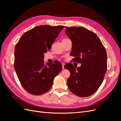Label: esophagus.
Segmentation results:
<instances>
[{"mask_svg": "<svg viewBox=\"0 0 121 121\" xmlns=\"http://www.w3.org/2000/svg\"><path fill=\"white\" fill-rule=\"evenodd\" d=\"M64 66H65V64L62 63V67H63V69H64Z\"/></svg>", "mask_w": 121, "mask_h": 121, "instance_id": "34e87169", "label": "esophagus"}]
</instances>
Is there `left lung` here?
<instances>
[{"label":"left lung","mask_w":121,"mask_h":121,"mask_svg":"<svg viewBox=\"0 0 121 121\" xmlns=\"http://www.w3.org/2000/svg\"><path fill=\"white\" fill-rule=\"evenodd\" d=\"M65 32L73 44V60L81 64L77 68L67 63L64 68L70 72L67 80L69 89L76 95L89 96L98 90L107 69L105 47L92 31L82 27H65Z\"/></svg>","instance_id":"8db88e82"}]
</instances>
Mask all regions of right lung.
<instances>
[{"mask_svg": "<svg viewBox=\"0 0 121 121\" xmlns=\"http://www.w3.org/2000/svg\"><path fill=\"white\" fill-rule=\"evenodd\" d=\"M64 26H38L25 32L14 49V68L22 86L28 92L39 95L52 88L62 69L59 61L44 65V53L51 49Z\"/></svg>", "mask_w": 121, "mask_h": 121, "instance_id": "add662e5", "label": "right lung"}]
</instances>
